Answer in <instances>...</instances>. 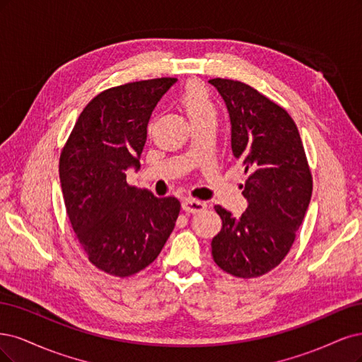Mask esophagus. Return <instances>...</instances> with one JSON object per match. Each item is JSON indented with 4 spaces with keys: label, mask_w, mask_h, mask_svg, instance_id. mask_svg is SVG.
<instances>
[{
    "label": "esophagus",
    "mask_w": 362,
    "mask_h": 362,
    "mask_svg": "<svg viewBox=\"0 0 362 362\" xmlns=\"http://www.w3.org/2000/svg\"><path fill=\"white\" fill-rule=\"evenodd\" d=\"M206 207L207 204L204 202H197V200H192V198H186V200H183L182 203V209L188 214H200L206 211Z\"/></svg>",
    "instance_id": "1"
}]
</instances>
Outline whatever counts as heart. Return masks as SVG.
<instances>
[{
  "label": "heart",
  "mask_w": 362,
  "mask_h": 362,
  "mask_svg": "<svg viewBox=\"0 0 362 362\" xmlns=\"http://www.w3.org/2000/svg\"><path fill=\"white\" fill-rule=\"evenodd\" d=\"M179 102L191 123L215 119V103L211 95H209L207 88L200 83H189L186 86L180 93Z\"/></svg>",
  "instance_id": "heart-1"
}]
</instances>
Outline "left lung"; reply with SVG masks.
Wrapping results in <instances>:
<instances>
[{
  "mask_svg": "<svg viewBox=\"0 0 362 362\" xmlns=\"http://www.w3.org/2000/svg\"><path fill=\"white\" fill-rule=\"evenodd\" d=\"M224 99L233 155L248 179V207L235 216L215 206L223 228L212 239L215 263L239 278L272 271L290 251L311 200L313 180L295 122L284 108L233 79L209 81Z\"/></svg>",
  "mask_w": 362,
  "mask_h": 362,
  "instance_id": "8db88e82",
  "label": "left lung"
}]
</instances>
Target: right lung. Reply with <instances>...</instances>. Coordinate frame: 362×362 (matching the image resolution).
<instances>
[{"label":"right lung","instance_id":"1","mask_svg":"<svg viewBox=\"0 0 362 362\" xmlns=\"http://www.w3.org/2000/svg\"><path fill=\"white\" fill-rule=\"evenodd\" d=\"M158 78L100 93L81 112L60 156L67 216L88 260L129 276L153 263L176 226L177 198H158L126 182L139 170L147 124L176 83Z\"/></svg>","mask_w":362,"mask_h":362}]
</instances>
